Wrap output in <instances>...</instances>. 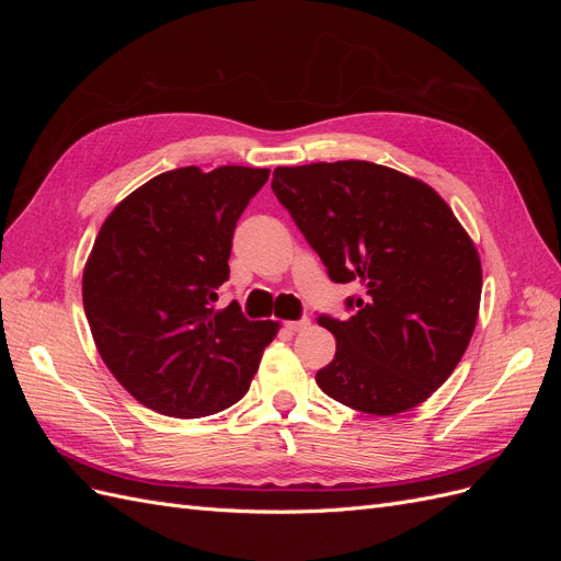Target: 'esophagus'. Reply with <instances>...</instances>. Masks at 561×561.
<instances>
[{
    "label": "esophagus",
    "instance_id": "esophagus-1",
    "mask_svg": "<svg viewBox=\"0 0 561 561\" xmlns=\"http://www.w3.org/2000/svg\"><path fill=\"white\" fill-rule=\"evenodd\" d=\"M304 328H309V318H301V320H290V322H285V330H290V332H301Z\"/></svg>",
    "mask_w": 561,
    "mask_h": 561
}]
</instances>
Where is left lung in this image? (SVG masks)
Listing matches in <instances>:
<instances>
[{"instance_id":"1","label":"left lung","mask_w":561,"mask_h":561,"mask_svg":"<svg viewBox=\"0 0 561 561\" xmlns=\"http://www.w3.org/2000/svg\"><path fill=\"white\" fill-rule=\"evenodd\" d=\"M271 190L334 283L358 280L355 316H318L336 339L316 381L351 410L396 416L443 386L474 332L482 262L431 184L369 161L278 165Z\"/></svg>"}]
</instances>
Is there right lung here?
Masks as SVG:
<instances>
[{"instance_id":"obj_1","label":"right lung","mask_w":561,"mask_h":561,"mask_svg":"<svg viewBox=\"0 0 561 561\" xmlns=\"http://www.w3.org/2000/svg\"><path fill=\"white\" fill-rule=\"evenodd\" d=\"M268 168L196 165L151 178L100 227L81 295L93 342L140 404L198 419L239 402L280 330L210 301L229 278L236 222Z\"/></svg>"}]
</instances>
